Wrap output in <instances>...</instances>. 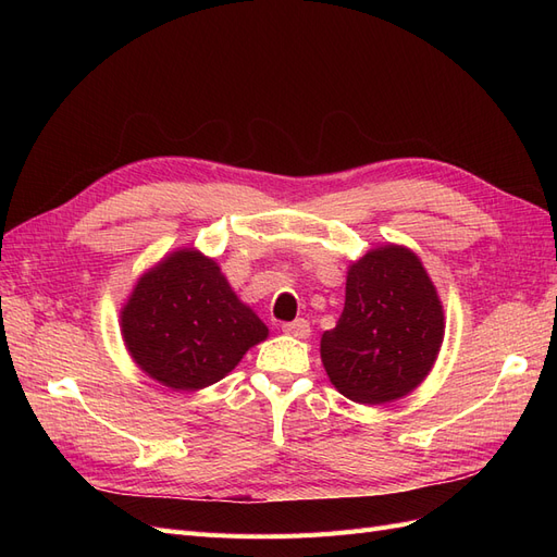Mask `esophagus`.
<instances>
[{"label":"esophagus","mask_w":557,"mask_h":557,"mask_svg":"<svg viewBox=\"0 0 557 557\" xmlns=\"http://www.w3.org/2000/svg\"><path fill=\"white\" fill-rule=\"evenodd\" d=\"M283 332L290 336H297V339H307V336L311 334V325L307 318H297V320H293V323H283Z\"/></svg>","instance_id":"esophagus-1"}]
</instances>
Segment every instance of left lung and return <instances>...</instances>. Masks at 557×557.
Listing matches in <instances>:
<instances>
[{"mask_svg":"<svg viewBox=\"0 0 557 557\" xmlns=\"http://www.w3.org/2000/svg\"><path fill=\"white\" fill-rule=\"evenodd\" d=\"M444 342V311L411 250H369L348 269L346 305L320 339L332 385L358 404H387L423 383Z\"/></svg>","mask_w":557,"mask_h":557,"instance_id":"8db88e82","label":"left lung"}]
</instances>
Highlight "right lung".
I'll return each instance as SVG.
<instances>
[{
    "mask_svg": "<svg viewBox=\"0 0 557 557\" xmlns=\"http://www.w3.org/2000/svg\"><path fill=\"white\" fill-rule=\"evenodd\" d=\"M121 320L134 362L174 391L221 381L267 339V325L232 293L221 267L193 248L144 274Z\"/></svg>",
    "mask_w": 557,
    "mask_h": 557,
    "instance_id": "right-lung-1",
    "label": "right lung"
}]
</instances>
